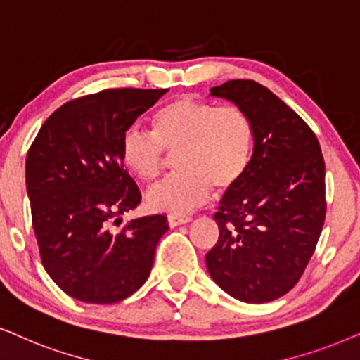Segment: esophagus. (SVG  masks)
<instances>
[{"mask_svg":"<svg viewBox=\"0 0 360 360\" xmlns=\"http://www.w3.org/2000/svg\"><path fill=\"white\" fill-rule=\"evenodd\" d=\"M189 220H191L189 215H184V214L167 215V224H169V227H177V225H181V224H188Z\"/></svg>","mask_w":360,"mask_h":360,"instance_id":"34e87169","label":"esophagus"}]
</instances>
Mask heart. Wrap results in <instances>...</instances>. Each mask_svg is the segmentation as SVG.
Segmentation results:
<instances>
[{"label":"heart","mask_w":360,"mask_h":360,"mask_svg":"<svg viewBox=\"0 0 360 360\" xmlns=\"http://www.w3.org/2000/svg\"><path fill=\"white\" fill-rule=\"evenodd\" d=\"M151 133L130 128L122 138V161L141 183L158 181L176 155V176L148 193L153 210L183 214L205 202L210 188L233 189L247 174L255 131L250 115L236 103L215 105L183 95L151 117Z\"/></svg>","instance_id":"1"}]
</instances>
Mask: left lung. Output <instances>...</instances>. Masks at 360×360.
Listing matches in <instances>:
<instances>
[{"label":"left lung","mask_w":360,"mask_h":360,"mask_svg":"<svg viewBox=\"0 0 360 360\" xmlns=\"http://www.w3.org/2000/svg\"><path fill=\"white\" fill-rule=\"evenodd\" d=\"M210 95L250 115L247 174L225 193L214 219L219 240L205 255L212 280L233 298L268 303L298 283L326 219V167L308 123L255 80H229Z\"/></svg>","instance_id":"obj_1"}]
</instances>
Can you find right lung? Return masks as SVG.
Masks as SVG:
<instances>
[{
	"mask_svg": "<svg viewBox=\"0 0 360 360\" xmlns=\"http://www.w3.org/2000/svg\"><path fill=\"white\" fill-rule=\"evenodd\" d=\"M166 89H105L74 98L41 127L26 158V188L41 262L72 298L118 303L150 276L156 245L167 230L161 214L120 215L141 193L123 169L122 138Z\"/></svg>",
	"mask_w": 360,
	"mask_h": 360,
	"instance_id": "1",
	"label": "right lung"
}]
</instances>
